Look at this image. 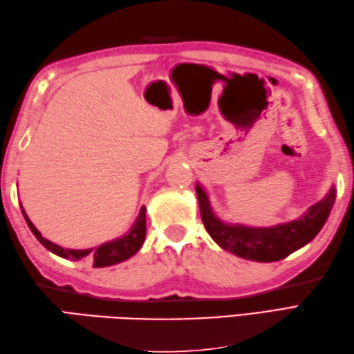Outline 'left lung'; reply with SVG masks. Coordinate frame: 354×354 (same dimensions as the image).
<instances>
[{"mask_svg":"<svg viewBox=\"0 0 354 354\" xmlns=\"http://www.w3.org/2000/svg\"><path fill=\"white\" fill-rule=\"evenodd\" d=\"M196 193L202 222L214 242L237 257L263 263L283 260L309 243L326 223L336 199L335 189H332L301 219L270 228H251L222 223L213 214L207 193L199 184H196Z\"/></svg>","mask_w":354,"mask_h":354,"instance_id":"8db88e82","label":"left lung"}]
</instances>
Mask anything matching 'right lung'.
I'll return each mask as SVG.
<instances>
[{
  "instance_id": "1",
  "label": "right lung",
  "mask_w": 354,
  "mask_h": 354,
  "mask_svg": "<svg viewBox=\"0 0 354 354\" xmlns=\"http://www.w3.org/2000/svg\"><path fill=\"white\" fill-rule=\"evenodd\" d=\"M22 214H24V219L28 225V228L32 230V232L35 234V237L39 240V242L47 248L48 251L55 252L59 257L64 259H73V260H88L93 263L94 268H103V266H111L115 265V263L124 261L132 255L137 252L142 242H145L146 237V207L142 205L141 212L138 214L137 222L133 223L132 230L127 232V234L122 239H117L114 242L104 243L95 250H85V251H76V250H65V248H61L59 245L51 243L50 240L44 239L41 236V232L35 228V225L30 222V219L27 217L24 208L21 207Z\"/></svg>"
}]
</instances>
